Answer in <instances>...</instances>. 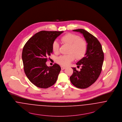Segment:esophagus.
I'll return each instance as SVG.
<instances>
[{
  "instance_id": "1",
  "label": "esophagus",
  "mask_w": 122,
  "mask_h": 122,
  "mask_svg": "<svg viewBox=\"0 0 122 122\" xmlns=\"http://www.w3.org/2000/svg\"><path fill=\"white\" fill-rule=\"evenodd\" d=\"M61 69H62V70H64L65 69H66V67H65V66H61Z\"/></svg>"
}]
</instances>
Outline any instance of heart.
<instances>
[{"label": "heart", "mask_w": 122, "mask_h": 122, "mask_svg": "<svg viewBox=\"0 0 122 122\" xmlns=\"http://www.w3.org/2000/svg\"><path fill=\"white\" fill-rule=\"evenodd\" d=\"M61 40L64 43L70 45V47L68 54L62 55L57 58L56 62L59 65L67 66L74 60L75 57L77 59H81L86 54L87 49V42L79 36L69 33L63 36ZM52 47L54 52H58L59 44L57 41H53Z\"/></svg>", "instance_id": "b5f03b06"}]
</instances>
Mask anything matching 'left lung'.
I'll return each mask as SVG.
<instances>
[{
  "mask_svg": "<svg viewBox=\"0 0 122 122\" xmlns=\"http://www.w3.org/2000/svg\"><path fill=\"white\" fill-rule=\"evenodd\" d=\"M73 31L83 35L87 43V49L85 56L76 64L78 66H81V71L72 68L73 72L70 79L76 87L86 88L94 84L99 77L102 70L104 53L100 42L93 35L83 29Z\"/></svg>",
  "mask_w": 122,
  "mask_h": 122,
  "instance_id": "1",
  "label": "left lung"
}]
</instances>
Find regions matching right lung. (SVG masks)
I'll return each mask as SVG.
<instances>
[{
  "mask_svg": "<svg viewBox=\"0 0 122 122\" xmlns=\"http://www.w3.org/2000/svg\"><path fill=\"white\" fill-rule=\"evenodd\" d=\"M64 31H41L31 37L25 44L22 53L24 72L36 86L47 88L56 81L61 71L60 66L55 64L48 66L46 62L52 53V43Z\"/></svg>",
  "mask_w": 122,
  "mask_h": 122,
  "instance_id": "right-lung-1",
  "label": "right lung"
}]
</instances>
